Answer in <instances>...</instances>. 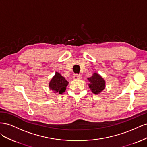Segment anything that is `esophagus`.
I'll return each instance as SVG.
<instances>
[{
    "label": "esophagus",
    "instance_id": "esophagus-1",
    "mask_svg": "<svg viewBox=\"0 0 147 147\" xmlns=\"http://www.w3.org/2000/svg\"><path fill=\"white\" fill-rule=\"evenodd\" d=\"M74 80H80L82 79V76L80 75H78V74H75L74 75Z\"/></svg>",
    "mask_w": 147,
    "mask_h": 147
}]
</instances>
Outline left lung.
Wrapping results in <instances>:
<instances>
[{
  "mask_svg": "<svg viewBox=\"0 0 147 147\" xmlns=\"http://www.w3.org/2000/svg\"><path fill=\"white\" fill-rule=\"evenodd\" d=\"M88 84L91 91L95 94H98L103 91L105 87V82L100 75L94 73L92 76L88 78Z\"/></svg>",
  "mask_w": 147,
  "mask_h": 147,
  "instance_id": "left-lung-1",
  "label": "left lung"
}]
</instances>
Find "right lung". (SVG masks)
<instances>
[{"label": "right lung", "instance_id": "obj_1", "mask_svg": "<svg viewBox=\"0 0 147 147\" xmlns=\"http://www.w3.org/2000/svg\"><path fill=\"white\" fill-rule=\"evenodd\" d=\"M69 82L65 78L58 73L56 72L49 83V88L55 93L61 94L65 92L66 87L68 85Z\"/></svg>", "mask_w": 147, "mask_h": 147}]
</instances>
